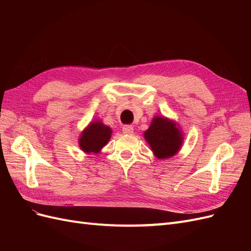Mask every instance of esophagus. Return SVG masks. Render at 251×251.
<instances>
[{"label":"esophagus","instance_id":"esophagus-1","mask_svg":"<svg viewBox=\"0 0 251 251\" xmlns=\"http://www.w3.org/2000/svg\"><path fill=\"white\" fill-rule=\"evenodd\" d=\"M123 132L126 135H132L134 133V128H133L132 126H124Z\"/></svg>","mask_w":251,"mask_h":251}]
</instances>
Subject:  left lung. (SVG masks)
I'll return each instance as SVG.
<instances>
[{"label": "left lung", "mask_w": 251, "mask_h": 251, "mask_svg": "<svg viewBox=\"0 0 251 251\" xmlns=\"http://www.w3.org/2000/svg\"><path fill=\"white\" fill-rule=\"evenodd\" d=\"M143 137L158 159H168L176 155L184 140L176 121L164 116H155L151 119Z\"/></svg>", "instance_id": "left-lung-1"}]
</instances>
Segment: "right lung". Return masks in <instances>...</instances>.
Wrapping results in <instances>:
<instances>
[{
  "mask_svg": "<svg viewBox=\"0 0 251 251\" xmlns=\"http://www.w3.org/2000/svg\"><path fill=\"white\" fill-rule=\"evenodd\" d=\"M112 135V128L105 126L101 120L95 119L83 128L78 138L80 150L88 155L100 154L107 146Z\"/></svg>",
  "mask_w": 251,
  "mask_h": 251,
  "instance_id": "1",
  "label": "right lung"
}]
</instances>
